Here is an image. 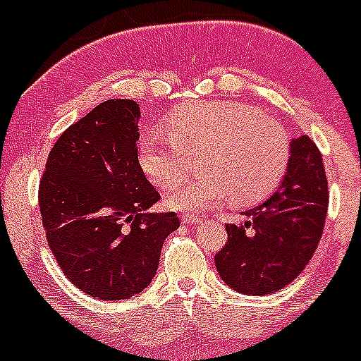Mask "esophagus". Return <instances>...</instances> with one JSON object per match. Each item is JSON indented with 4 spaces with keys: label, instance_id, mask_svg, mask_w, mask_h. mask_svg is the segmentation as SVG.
<instances>
[{
    "label": "esophagus",
    "instance_id": "34e87169",
    "mask_svg": "<svg viewBox=\"0 0 361 361\" xmlns=\"http://www.w3.org/2000/svg\"><path fill=\"white\" fill-rule=\"evenodd\" d=\"M181 220H183L185 224H199L201 222V216L194 215V213H185V215H181Z\"/></svg>",
    "mask_w": 361,
    "mask_h": 361
}]
</instances>
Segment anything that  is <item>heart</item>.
<instances>
[{"label":"heart","instance_id":"1","mask_svg":"<svg viewBox=\"0 0 361 361\" xmlns=\"http://www.w3.org/2000/svg\"><path fill=\"white\" fill-rule=\"evenodd\" d=\"M201 152L205 173L171 188L173 208L204 209L229 197L257 204L281 185L291 157L281 125L234 100L181 107L167 120V134L149 132L139 142L142 171L160 188L173 185Z\"/></svg>","mask_w":361,"mask_h":361}]
</instances>
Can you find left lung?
<instances>
[{
    "label": "left lung",
    "mask_w": 361,
    "mask_h": 361,
    "mask_svg": "<svg viewBox=\"0 0 361 361\" xmlns=\"http://www.w3.org/2000/svg\"><path fill=\"white\" fill-rule=\"evenodd\" d=\"M291 157L277 190L227 224L215 255L220 279L243 295L262 296L291 284L316 252L328 212L323 157L307 135L291 139Z\"/></svg>",
    "instance_id": "1"
}]
</instances>
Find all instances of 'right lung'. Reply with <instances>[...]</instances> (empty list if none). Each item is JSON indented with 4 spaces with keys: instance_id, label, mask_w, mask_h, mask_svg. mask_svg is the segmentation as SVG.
I'll list each match as a JSON object with an SVG mask.
<instances>
[{
    "instance_id": "obj_1",
    "label": "right lung",
    "mask_w": 361,
    "mask_h": 361,
    "mask_svg": "<svg viewBox=\"0 0 361 361\" xmlns=\"http://www.w3.org/2000/svg\"><path fill=\"white\" fill-rule=\"evenodd\" d=\"M134 100L99 104L66 128L49 153L40 181L42 224L65 277L99 300L145 291L159 268L176 213H155L160 194L137 159Z\"/></svg>"
}]
</instances>
